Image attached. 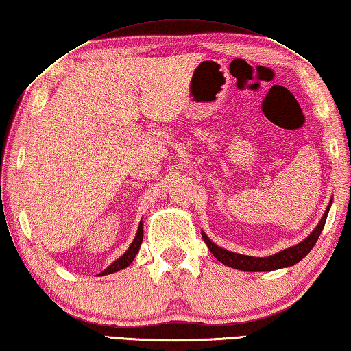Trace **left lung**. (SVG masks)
I'll return each mask as SVG.
<instances>
[{
  "instance_id": "1",
  "label": "left lung",
  "mask_w": 351,
  "mask_h": 351,
  "mask_svg": "<svg viewBox=\"0 0 351 351\" xmlns=\"http://www.w3.org/2000/svg\"><path fill=\"white\" fill-rule=\"evenodd\" d=\"M330 207H331V204L328 206L326 212L323 213V217L320 219V223L317 224V228L312 230L311 235L306 237L301 243L295 245L292 247H287V250H284V251H279L278 254H273L268 257H251V256L237 254V252L223 250V247L215 245L213 241L210 240L206 234H204V232H202V239L207 243L208 250L212 251V254L217 257L221 263H224V265L232 267L235 269H241V271H273V269L292 267V265H295V263H298L301 258H304L307 256V252L314 247L317 240H319L323 228H325Z\"/></svg>"
}]
</instances>
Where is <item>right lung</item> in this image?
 <instances>
[{"label": "right lung", "mask_w": 351, "mask_h": 351, "mask_svg": "<svg viewBox=\"0 0 351 351\" xmlns=\"http://www.w3.org/2000/svg\"><path fill=\"white\" fill-rule=\"evenodd\" d=\"M143 221L141 223H139V228H138V232H136V237H134V240L132 241V245H130V247H128V250L123 252V254L117 258V261H114L111 263L110 267H108L106 269H104V271H101L100 274L101 276H105V274H111V273H116V271H119V269H122V268H125V267H128L130 265V263L133 262V258L136 257V254H138V251H139V247H141V243H143Z\"/></svg>", "instance_id": "right-lung-1"}]
</instances>
